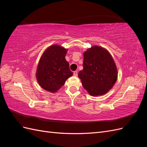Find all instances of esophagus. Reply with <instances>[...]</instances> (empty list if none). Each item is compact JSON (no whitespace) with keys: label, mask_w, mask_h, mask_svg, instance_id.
<instances>
[{"label":"esophagus","mask_w":147,"mask_h":147,"mask_svg":"<svg viewBox=\"0 0 147 147\" xmlns=\"http://www.w3.org/2000/svg\"><path fill=\"white\" fill-rule=\"evenodd\" d=\"M74 75H75V76H77V75H78V72H77V70L74 71Z\"/></svg>","instance_id":"1"}]
</instances>
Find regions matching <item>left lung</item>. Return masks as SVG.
Returning <instances> with one entry per match:
<instances>
[{"label":"left lung","mask_w":147,"mask_h":147,"mask_svg":"<svg viewBox=\"0 0 147 147\" xmlns=\"http://www.w3.org/2000/svg\"><path fill=\"white\" fill-rule=\"evenodd\" d=\"M83 57V69L78 73L83 88L91 96L105 94L117 80V69L113 57L107 50L99 46L88 49Z\"/></svg>","instance_id":"left-lung-1"}]
</instances>
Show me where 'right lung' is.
Wrapping results in <instances>:
<instances>
[{
  "instance_id": "obj_1",
  "label": "right lung",
  "mask_w": 147,
  "mask_h": 147,
  "mask_svg": "<svg viewBox=\"0 0 147 147\" xmlns=\"http://www.w3.org/2000/svg\"><path fill=\"white\" fill-rule=\"evenodd\" d=\"M67 51L63 47L53 45L43 53L38 64L36 77L44 90L55 92L73 75L65 58Z\"/></svg>"
}]
</instances>
